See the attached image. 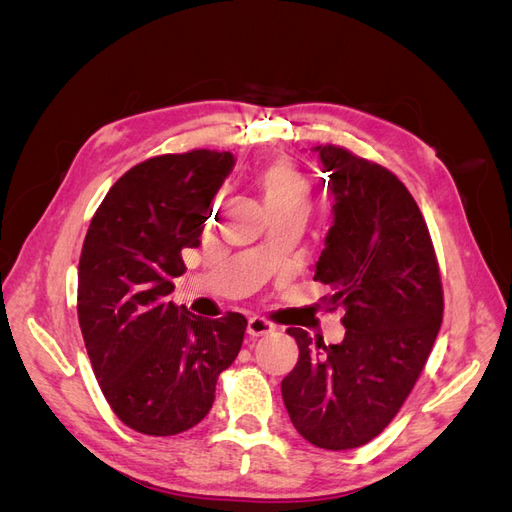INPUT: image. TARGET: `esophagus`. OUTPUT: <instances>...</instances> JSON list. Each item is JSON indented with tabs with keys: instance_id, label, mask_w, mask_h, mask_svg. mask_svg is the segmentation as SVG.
I'll list each match as a JSON object with an SVG mask.
<instances>
[{
	"instance_id": "1",
	"label": "esophagus",
	"mask_w": 512,
	"mask_h": 512,
	"mask_svg": "<svg viewBox=\"0 0 512 512\" xmlns=\"http://www.w3.org/2000/svg\"><path fill=\"white\" fill-rule=\"evenodd\" d=\"M271 331H275V324L269 322L267 318L252 316L247 320V335L250 337H262V335H269Z\"/></svg>"
}]
</instances>
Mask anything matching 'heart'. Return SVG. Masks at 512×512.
Returning <instances> with one entry per match:
<instances>
[{"label":"heart","mask_w":512,"mask_h":512,"mask_svg":"<svg viewBox=\"0 0 512 512\" xmlns=\"http://www.w3.org/2000/svg\"><path fill=\"white\" fill-rule=\"evenodd\" d=\"M256 185L271 213L312 207V188L307 177L288 160H273L256 170Z\"/></svg>","instance_id":"heart-1"}]
</instances>
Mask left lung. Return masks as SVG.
Segmentation results:
<instances>
[{
	"instance_id": "left-lung-1",
	"label": "left lung",
	"mask_w": 512,
	"mask_h": 512,
	"mask_svg": "<svg viewBox=\"0 0 512 512\" xmlns=\"http://www.w3.org/2000/svg\"><path fill=\"white\" fill-rule=\"evenodd\" d=\"M329 173L333 226L314 280L344 309L339 344L303 329L299 361L282 380L292 425L314 446L348 451L374 440L404 406L436 342L444 299L423 213L391 170L344 147H314Z\"/></svg>"
}]
</instances>
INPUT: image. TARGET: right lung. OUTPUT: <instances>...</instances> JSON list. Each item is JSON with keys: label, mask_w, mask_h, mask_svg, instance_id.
Segmentation results:
<instances>
[{"label": "right lung", "mask_w": 512, "mask_h": 512, "mask_svg": "<svg viewBox=\"0 0 512 512\" xmlns=\"http://www.w3.org/2000/svg\"><path fill=\"white\" fill-rule=\"evenodd\" d=\"M230 151L166 153L119 177L89 224L79 260V324L108 406L130 429L175 436L203 421L247 320L203 318L168 299L181 252L198 247Z\"/></svg>", "instance_id": "obj_1"}]
</instances>
